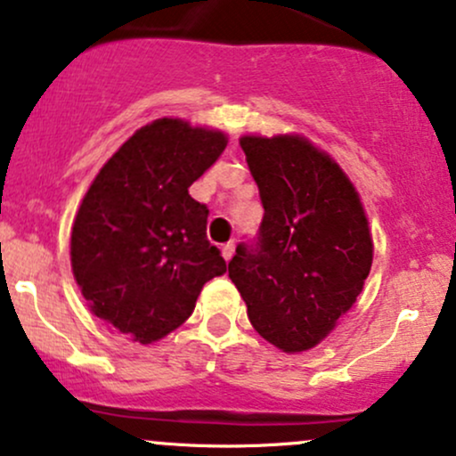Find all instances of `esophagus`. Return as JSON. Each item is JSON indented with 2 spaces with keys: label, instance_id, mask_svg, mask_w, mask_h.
Wrapping results in <instances>:
<instances>
[{
  "label": "esophagus",
  "instance_id": "obj_1",
  "mask_svg": "<svg viewBox=\"0 0 456 456\" xmlns=\"http://www.w3.org/2000/svg\"><path fill=\"white\" fill-rule=\"evenodd\" d=\"M233 251H236V247H233L232 242H229V244H223V248H220V253H223L224 262H229V259L233 257Z\"/></svg>",
  "mask_w": 456,
  "mask_h": 456
}]
</instances>
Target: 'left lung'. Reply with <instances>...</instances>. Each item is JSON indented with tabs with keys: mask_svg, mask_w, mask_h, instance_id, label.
<instances>
[{
	"mask_svg": "<svg viewBox=\"0 0 456 456\" xmlns=\"http://www.w3.org/2000/svg\"><path fill=\"white\" fill-rule=\"evenodd\" d=\"M264 220L255 248L240 244L229 279L253 329L283 353L322 342L362 294L372 233L357 188L329 153L298 134L242 136Z\"/></svg>",
	"mask_w": 456,
	"mask_h": 456,
	"instance_id": "8db88e82",
	"label": "left lung"
}]
</instances>
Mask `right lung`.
<instances>
[{"label": "right lung", "instance_id": "add662e5", "mask_svg": "<svg viewBox=\"0 0 456 456\" xmlns=\"http://www.w3.org/2000/svg\"><path fill=\"white\" fill-rule=\"evenodd\" d=\"M227 134L158 118L134 132L90 183L71 229V268L90 312L134 342L182 327L209 279L227 273L188 188Z\"/></svg>", "mask_w": 456, "mask_h": 456}]
</instances>
